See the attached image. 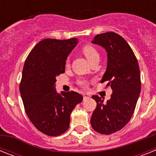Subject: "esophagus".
Returning a JSON list of instances; mask_svg holds the SVG:
<instances>
[{"label":"esophagus","mask_w":156,"mask_h":156,"mask_svg":"<svg viewBox=\"0 0 156 156\" xmlns=\"http://www.w3.org/2000/svg\"><path fill=\"white\" fill-rule=\"evenodd\" d=\"M90 98V94H83V98Z\"/></svg>","instance_id":"obj_1"}]
</instances>
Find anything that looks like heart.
I'll return each instance as SVG.
<instances>
[{
    "label": "heart",
    "instance_id": "1",
    "mask_svg": "<svg viewBox=\"0 0 156 156\" xmlns=\"http://www.w3.org/2000/svg\"><path fill=\"white\" fill-rule=\"evenodd\" d=\"M83 54L84 55L85 57L87 58V59L88 60L89 62H91L94 61V60H97V59H99V53L96 48H94L91 45H86L82 49ZM68 62H67V64H68ZM81 86L83 87H87V81L86 80H81L80 82Z\"/></svg>",
    "mask_w": 156,
    "mask_h": 156
}]
</instances>
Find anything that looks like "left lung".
Returning a JSON list of instances; mask_svg holds the SVG:
<instances>
[{"label":"left lung","mask_w":156,"mask_h":156,"mask_svg":"<svg viewBox=\"0 0 156 156\" xmlns=\"http://www.w3.org/2000/svg\"><path fill=\"white\" fill-rule=\"evenodd\" d=\"M91 43L107 52V68L101 82L108 81L112 94L106 103L98 95L92 96L97 107L90 124L98 133L111 134L124 127L133 114L140 92V69L131 48L119 34H98Z\"/></svg>","instance_id":"8db88e82"}]
</instances>
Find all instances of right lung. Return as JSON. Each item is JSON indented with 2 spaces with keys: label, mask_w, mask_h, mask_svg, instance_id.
Wrapping results in <instances>:
<instances>
[{
  "label": "right lung",
  "mask_w": 156,
  "mask_h": 156,
  "mask_svg": "<svg viewBox=\"0 0 156 156\" xmlns=\"http://www.w3.org/2000/svg\"><path fill=\"white\" fill-rule=\"evenodd\" d=\"M78 40L44 39L25 62L19 90L29 119L38 130L58 136L68 129L70 115L83 96L75 91H56V76L65 73L66 61Z\"/></svg>",
  "instance_id": "1"
}]
</instances>
